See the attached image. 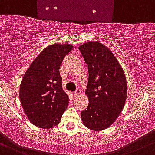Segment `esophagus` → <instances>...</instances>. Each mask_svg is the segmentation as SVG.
Wrapping results in <instances>:
<instances>
[{"instance_id": "obj_1", "label": "esophagus", "mask_w": 155, "mask_h": 155, "mask_svg": "<svg viewBox=\"0 0 155 155\" xmlns=\"http://www.w3.org/2000/svg\"><path fill=\"white\" fill-rule=\"evenodd\" d=\"M81 94V90L79 89H77L76 91L74 92V97H78L79 95Z\"/></svg>"}]
</instances>
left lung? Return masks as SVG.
<instances>
[{
	"label": "left lung",
	"mask_w": 155,
	"mask_h": 155,
	"mask_svg": "<svg viewBox=\"0 0 155 155\" xmlns=\"http://www.w3.org/2000/svg\"><path fill=\"white\" fill-rule=\"evenodd\" d=\"M88 68L89 100L81 113L89 129L101 131L110 127L123 111L127 95L124 71L110 48L101 42H87L78 47Z\"/></svg>",
	"instance_id": "8db88e82"
}]
</instances>
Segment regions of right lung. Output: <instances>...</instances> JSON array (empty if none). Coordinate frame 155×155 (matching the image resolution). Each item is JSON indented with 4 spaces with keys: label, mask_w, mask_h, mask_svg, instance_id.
I'll list each match as a JSON object with an SVG mask.
<instances>
[{
    "label": "right lung",
    "mask_w": 155,
    "mask_h": 155,
    "mask_svg": "<svg viewBox=\"0 0 155 155\" xmlns=\"http://www.w3.org/2000/svg\"><path fill=\"white\" fill-rule=\"evenodd\" d=\"M71 44H54L44 48L25 73L20 87V101L29 120L41 129L60 123L69 102L62 89L59 68L71 50Z\"/></svg>",
    "instance_id": "1"
}]
</instances>
